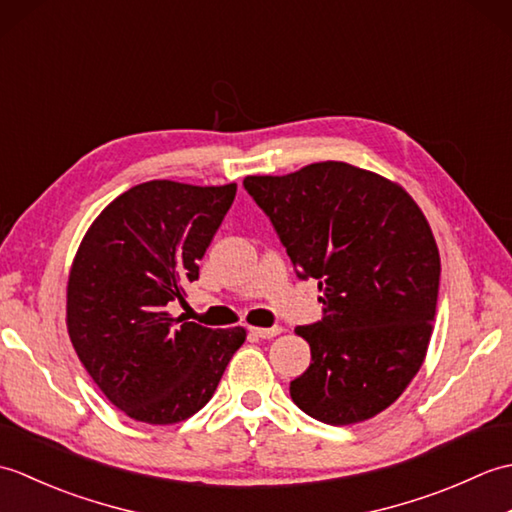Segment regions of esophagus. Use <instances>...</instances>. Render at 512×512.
<instances>
[{
	"mask_svg": "<svg viewBox=\"0 0 512 512\" xmlns=\"http://www.w3.org/2000/svg\"><path fill=\"white\" fill-rule=\"evenodd\" d=\"M281 332H284V328H279V325H275V328H250V334L259 336V339H273Z\"/></svg>",
	"mask_w": 512,
	"mask_h": 512,
	"instance_id": "34e87169",
	"label": "esophagus"
}]
</instances>
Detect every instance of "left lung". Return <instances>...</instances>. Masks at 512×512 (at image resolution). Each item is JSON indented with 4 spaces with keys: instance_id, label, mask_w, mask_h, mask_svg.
I'll list each match as a JSON object with an SVG mask.
<instances>
[{
    "instance_id": "1",
    "label": "left lung",
    "mask_w": 512,
    "mask_h": 512,
    "mask_svg": "<svg viewBox=\"0 0 512 512\" xmlns=\"http://www.w3.org/2000/svg\"><path fill=\"white\" fill-rule=\"evenodd\" d=\"M244 187L323 295V319L295 330L312 363L292 400L334 427L374 418L409 387L433 334L440 253L427 217L398 182L336 160Z\"/></svg>"
}]
</instances>
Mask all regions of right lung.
<instances>
[{
  "label": "right lung",
  "mask_w": 512,
  "mask_h": 512,
  "mask_svg": "<svg viewBox=\"0 0 512 512\" xmlns=\"http://www.w3.org/2000/svg\"><path fill=\"white\" fill-rule=\"evenodd\" d=\"M237 184L149 180L118 195L83 235L68 277L65 323L83 367L125 416L176 424L215 394L246 341L173 317L169 303L200 275Z\"/></svg>",
  "instance_id": "obj_1"
}]
</instances>
